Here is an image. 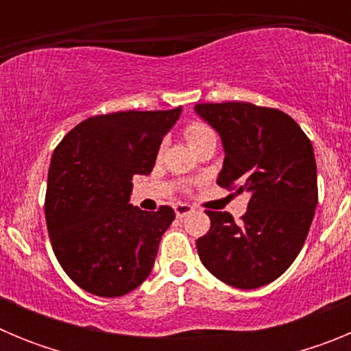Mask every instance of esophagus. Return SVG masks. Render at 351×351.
Instances as JSON below:
<instances>
[{
	"label": "esophagus",
	"mask_w": 351,
	"mask_h": 351,
	"mask_svg": "<svg viewBox=\"0 0 351 351\" xmlns=\"http://www.w3.org/2000/svg\"><path fill=\"white\" fill-rule=\"evenodd\" d=\"M173 210H176V216L181 219L184 218V216H188V214L193 213V207L188 206V204H176V206H173Z\"/></svg>",
	"instance_id": "34e87169"
}]
</instances>
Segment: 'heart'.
<instances>
[{"label": "heart", "instance_id": "heart-1", "mask_svg": "<svg viewBox=\"0 0 351 351\" xmlns=\"http://www.w3.org/2000/svg\"><path fill=\"white\" fill-rule=\"evenodd\" d=\"M184 135L186 138H188V142L195 147L198 142L206 141V138L209 137H214V132L213 128H209V126L204 125V123H191L190 126H186Z\"/></svg>", "mask_w": 351, "mask_h": 351}]
</instances>
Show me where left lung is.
<instances>
[{
    "label": "left lung",
    "mask_w": 351,
    "mask_h": 351,
    "mask_svg": "<svg viewBox=\"0 0 351 351\" xmlns=\"http://www.w3.org/2000/svg\"><path fill=\"white\" fill-rule=\"evenodd\" d=\"M219 133L225 163L218 184L250 193L247 210H206L210 228L197 239L198 256L223 283L251 290L278 280L302 250L318 204L311 141L278 108L247 101L197 104Z\"/></svg>",
    "instance_id": "8db88e82"
}]
</instances>
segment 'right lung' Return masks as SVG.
<instances>
[{"label": "right lung", "mask_w": 351, "mask_h": 351, "mask_svg": "<svg viewBox=\"0 0 351 351\" xmlns=\"http://www.w3.org/2000/svg\"><path fill=\"white\" fill-rule=\"evenodd\" d=\"M179 114L181 107L93 116L54 149L45 193L52 251L68 278L93 295H126L153 269L176 213L128 204L132 178L151 173Z\"/></svg>", "instance_id": "add662e5"}]
</instances>
